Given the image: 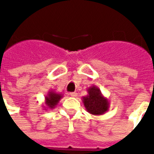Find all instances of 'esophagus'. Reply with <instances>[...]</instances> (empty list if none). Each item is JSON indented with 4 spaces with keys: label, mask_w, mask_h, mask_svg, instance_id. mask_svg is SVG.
I'll return each instance as SVG.
<instances>
[{
    "label": "esophagus",
    "mask_w": 154,
    "mask_h": 154,
    "mask_svg": "<svg viewBox=\"0 0 154 154\" xmlns=\"http://www.w3.org/2000/svg\"><path fill=\"white\" fill-rule=\"evenodd\" d=\"M69 95H70L71 97H76L77 96V94L76 93V92H70Z\"/></svg>",
    "instance_id": "34e87169"
}]
</instances>
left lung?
<instances>
[{"mask_svg": "<svg viewBox=\"0 0 154 154\" xmlns=\"http://www.w3.org/2000/svg\"><path fill=\"white\" fill-rule=\"evenodd\" d=\"M87 96L82 97V102L88 113L93 116H101L108 111L110 101L102 95L98 87L91 86L87 88Z\"/></svg>", "mask_w": 154, "mask_h": 154, "instance_id": "8db88e82", "label": "left lung"}]
</instances>
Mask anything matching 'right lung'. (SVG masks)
I'll list each match as a JSON object with an SVG mask.
<instances>
[{"mask_svg": "<svg viewBox=\"0 0 154 154\" xmlns=\"http://www.w3.org/2000/svg\"><path fill=\"white\" fill-rule=\"evenodd\" d=\"M63 94L57 93L54 91H48V94L44 97V108L45 110H48V109L53 110L57 106L58 102L63 98Z\"/></svg>", "mask_w": 154, "mask_h": 154, "instance_id": "add662e5", "label": "right lung"}]
</instances>
